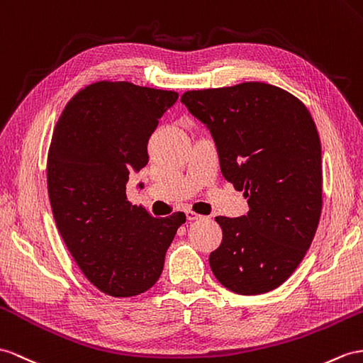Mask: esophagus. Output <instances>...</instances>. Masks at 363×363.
I'll use <instances>...</instances> for the list:
<instances>
[{
	"instance_id": "obj_1",
	"label": "esophagus",
	"mask_w": 363,
	"mask_h": 363,
	"mask_svg": "<svg viewBox=\"0 0 363 363\" xmlns=\"http://www.w3.org/2000/svg\"><path fill=\"white\" fill-rule=\"evenodd\" d=\"M186 217H188V220H191V222H194V220H200L201 218V216L196 214V212H194V211H186Z\"/></svg>"
}]
</instances>
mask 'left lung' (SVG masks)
<instances>
[{
    "label": "left lung",
    "mask_w": 363,
    "mask_h": 363,
    "mask_svg": "<svg viewBox=\"0 0 363 363\" xmlns=\"http://www.w3.org/2000/svg\"><path fill=\"white\" fill-rule=\"evenodd\" d=\"M182 103L211 130L220 171L250 206L242 217H216L223 240L211 269L233 293H269L303 260L319 225L322 147L311 113L259 82L188 91Z\"/></svg>",
    "instance_id": "8db88e82"
}]
</instances>
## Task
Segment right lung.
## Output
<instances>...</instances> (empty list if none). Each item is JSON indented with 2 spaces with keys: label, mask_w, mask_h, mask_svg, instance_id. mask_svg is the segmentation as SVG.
Instances as JSON below:
<instances>
[{
  "label": "right lung",
  "mask_w": 363,
  "mask_h": 363,
  "mask_svg": "<svg viewBox=\"0 0 363 363\" xmlns=\"http://www.w3.org/2000/svg\"><path fill=\"white\" fill-rule=\"evenodd\" d=\"M177 99L128 82L94 83L66 104L52 135L48 189L57 228L87 280L113 297L155 285L186 222L183 212L155 218L126 197L129 174L147 164L149 138Z\"/></svg>",
  "instance_id": "add662e5"
}]
</instances>
